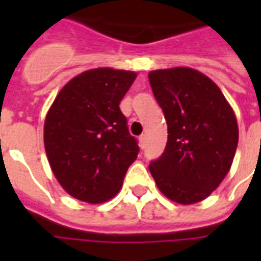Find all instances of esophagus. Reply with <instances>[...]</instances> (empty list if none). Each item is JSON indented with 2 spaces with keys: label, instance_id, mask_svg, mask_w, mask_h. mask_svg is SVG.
I'll return each mask as SVG.
<instances>
[{
  "label": "esophagus",
  "instance_id": "obj_1",
  "mask_svg": "<svg viewBox=\"0 0 261 261\" xmlns=\"http://www.w3.org/2000/svg\"><path fill=\"white\" fill-rule=\"evenodd\" d=\"M145 145H146V137H145V135H141V137H139V147L143 149Z\"/></svg>",
  "mask_w": 261,
  "mask_h": 261
}]
</instances>
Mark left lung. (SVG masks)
Returning <instances> with one entry per match:
<instances>
[{"label": "left lung", "instance_id": "obj_1", "mask_svg": "<svg viewBox=\"0 0 261 261\" xmlns=\"http://www.w3.org/2000/svg\"><path fill=\"white\" fill-rule=\"evenodd\" d=\"M168 124V142L149 165L159 190L180 204L206 199L230 171L239 143L236 115L217 84L190 67L149 73Z\"/></svg>", "mask_w": 261, "mask_h": 261}]
</instances>
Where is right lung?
Returning a JSON list of instances; mask_svg holds the SVG:
<instances>
[{
  "label": "right lung",
  "instance_id": "right-lung-1",
  "mask_svg": "<svg viewBox=\"0 0 261 261\" xmlns=\"http://www.w3.org/2000/svg\"><path fill=\"white\" fill-rule=\"evenodd\" d=\"M137 79L134 71L98 67L70 80L44 122V149L63 190L88 203L110 200L138 155L119 104Z\"/></svg>",
  "mask_w": 261,
  "mask_h": 261
}]
</instances>
